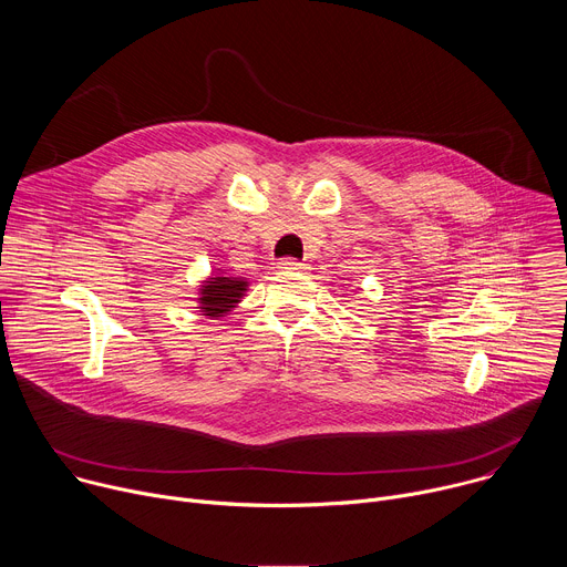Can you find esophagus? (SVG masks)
<instances>
[{"label": "esophagus", "instance_id": "esophagus-1", "mask_svg": "<svg viewBox=\"0 0 567 567\" xmlns=\"http://www.w3.org/2000/svg\"><path fill=\"white\" fill-rule=\"evenodd\" d=\"M278 269H280V271H305L307 265H302V262H298V260H282V262L278 265Z\"/></svg>", "mask_w": 567, "mask_h": 567}]
</instances>
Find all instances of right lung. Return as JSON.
<instances>
[{
    "label": "right lung",
    "instance_id": "add662e5",
    "mask_svg": "<svg viewBox=\"0 0 567 567\" xmlns=\"http://www.w3.org/2000/svg\"><path fill=\"white\" fill-rule=\"evenodd\" d=\"M247 289H249L247 278H233V276H224V271H219V274L215 271L213 278H206L199 285L197 309L202 311V316L221 318L233 307H237V302L245 298Z\"/></svg>",
    "mask_w": 567,
    "mask_h": 567
}]
</instances>
